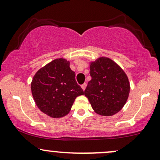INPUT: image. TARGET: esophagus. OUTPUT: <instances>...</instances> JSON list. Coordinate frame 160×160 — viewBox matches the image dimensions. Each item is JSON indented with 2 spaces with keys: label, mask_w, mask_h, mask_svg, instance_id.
Wrapping results in <instances>:
<instances>
[{
  "label": "esophagus",
  "mask_w": 160,
  "mask_h": 160,
  "mask_svg": "<svg viewBox=\"0 0 160 160\" xmlns=\"http://www.w3.org/2000/svg\"><path fill=\"white\" fill-rule=\"evenodd\" d=\"M81 88H82V89L84 91V90H85L86 88V83H83L82 85H81Z\"/></svg>",
  "instance_id": "1"
}]
</instances>
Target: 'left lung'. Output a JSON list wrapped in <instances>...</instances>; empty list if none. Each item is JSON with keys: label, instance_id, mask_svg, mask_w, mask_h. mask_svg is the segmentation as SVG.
<instances>
[{"label": "left lung", "instance_id": "1", "mask_svg": "<svg viewBox=\"0 0 160 160\" xmlns=\"http://www.w3.org/2000/svg\"><path fill=\"white\" fill-rule=\"evenodd\" d=\"M90 75L84 95L97 114L111 116L123 108L130 94V82L115 62L101 57L90 62Z\"/></svg>", "mask_w": 160, "mask_h": 160}]
</instances>
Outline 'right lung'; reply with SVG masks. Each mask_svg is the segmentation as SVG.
Segmentation results:
<instances>
[{
  "instance_id": "1",
  "label": "right lung",
  "mask_w": 160,
  "mask_h": 160,
  "mask_svg": "<svg viewBox=\"0 0 160 160\" xmlns=\"http://www.w3.org/2000/svg\"><path fill=\"white\" fill-rule=\"evenodd\" d=\"M31 92L38 108L54 118L68 115L76 98L84 95L75 80L70 62L64 58L53 59L37 71Z\"/></svg>"
}]
</instances>
